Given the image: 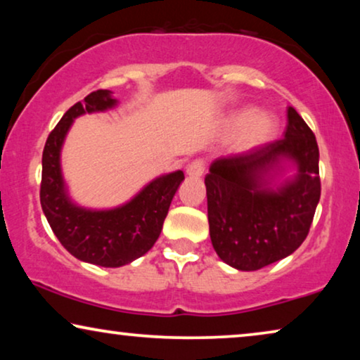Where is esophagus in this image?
I'll use <instances>...</instances> for the list:
<instances>
[{
    "label": "esophagus",
    "instance_id": "1",
    "mask_svg": "<svg viewBox=\"0 0 360 360\" xmlns=\"http://www.w3.org/2000/svg\"><path fill=\"white\" fill-rule=\"evenodd\" d=\"M203 174H205V162L201 159H196L186 165V175L191 176V179H200Z\"/></svg>",
    "mask_w": 360,
    "mask_h": 360
}]
</instances>
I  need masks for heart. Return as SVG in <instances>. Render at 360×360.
Instances as JSON below:
<instances>
[{
  "mask_svg": "<svg viewBox=\"0 0 360 360\" xmlns=\"http://www.w3.org/2000/svg\"><path fill=\"white\" fill-rule=\"evenodd\" d=\"M224 129L234 132L231 146L236 152H250L274 139L277 132V120L267 111L239 108L226 117Z\"/></svg>",
  "mask_w": 360,
  "mask_h": 360,
  "instance_id": "obj_1",
  "label": "heart"
}]
</instances>
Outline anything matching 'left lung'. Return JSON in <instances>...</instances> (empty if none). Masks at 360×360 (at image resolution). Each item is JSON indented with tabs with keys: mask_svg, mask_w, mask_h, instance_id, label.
Segmentation results:
<instances>
[{
	"mask_svg": "<svg viewBox=\"0 0 360 360\" xmlns=\"http://www.w3.org/2000/svg\"><path fill=\"white\" fill-rule=\"evenodd\" d=\"M283 139L221 157L205 176L211 244L238 270H259L297 250L309 233L321 196L316 137L290 106ZM287 163L292 179L278 182Z\"/></svg>",
	"mask_w": 360,
	"mask_h": 360,
	"instance_id": "8db88e82",
	"label": "left lung"
}]
</instances>
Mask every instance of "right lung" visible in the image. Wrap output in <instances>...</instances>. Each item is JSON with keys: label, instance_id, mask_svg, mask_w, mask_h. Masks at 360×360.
<instances>
[{"label": "right lung", "instance_id": "1", "mask_svg": "<svg viewBox=\"0 0 360 360\" xmlns=\"http://www.w3.org/2000/svg\"><path fill=\"white\" fill-rule=\"evenodd\" d=\"M117 100L96 90L68 110L49 134L42 152L41 205L53 234L73 257L100 267H122L139 259L159 239L172 198L185 175L181 170L149 181L134 198L111 210H90L73 203L62 175L60 152L78 116L111 110Z\"/></svg>", "mask_w": 360, "mask_h": 360}]
</instances>
